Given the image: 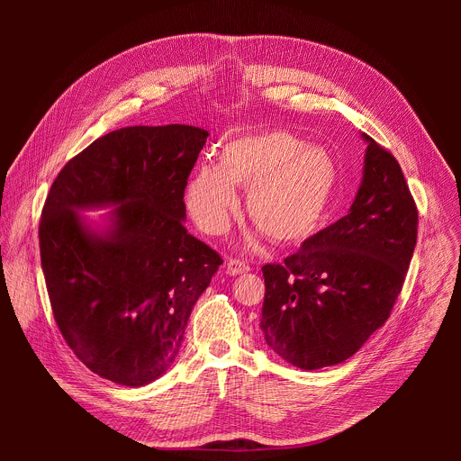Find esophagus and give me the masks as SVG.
Masks as SVG:
<instances>
[{"label":"esophagus","mask_w":461,"mask_h":461,"mask_svg":"<svg viewBox=\"0 0 461 461\" xmlns=\"http://www.w3.org/2000/svg\"><path fill=\"white\" fill-rule=\"evenodd\" d=\"M226 272H228L230 276H240V274L249 272V267L246 265L244 260H240V258H230L228 265H226Z\"/></svg>","instance_id":"34e87169"}]
</instances>
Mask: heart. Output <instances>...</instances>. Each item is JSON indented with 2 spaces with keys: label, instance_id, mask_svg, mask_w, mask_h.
<instances>
[{
  "label": "heart",
  "instance_id": "obj_1",
  "mask_svg": "<svg viewBox=\"0 0 461 461\" xmlns=\"http://www.w3.org/2000/svg\"><path fill=\"white\" fill-rule=\"evenodd\" d=\"M339 184L336 158L285 129L251 131L226 140L217 166L203 164L185 185V206L206 233H221L246 189V213L270 240L312 235L330 210Z\"/></svg>",
  "mask_w": 461,
  "mask_h": 461
}]
</instances>
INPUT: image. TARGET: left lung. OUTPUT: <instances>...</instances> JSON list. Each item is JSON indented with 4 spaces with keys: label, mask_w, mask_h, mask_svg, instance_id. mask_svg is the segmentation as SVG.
Instances as JSON below:
<instances>
[{
    "label": "left lung",
    "mask_w": 461,
    "mask_h": 461,
    "mask_svg": "<svg viewBox=\"0 0 461 461\" xmlns=\"http://www.w3.org/2000/svg\"><path fill=\"white\" fill-rule=\"evenodd\" d=\"M348 215L265 265L260 330L286 363L317 370L352 357L390 317L418 239V210L402 167L368 135Z\"/></svg>",
    "instance_id": "obj_1"
}]
</instances>
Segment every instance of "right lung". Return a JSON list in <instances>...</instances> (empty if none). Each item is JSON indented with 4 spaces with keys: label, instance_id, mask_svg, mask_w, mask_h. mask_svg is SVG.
<instances>
[{
    "label": "right lung",
    "instance_id": "add662e5",
    "mask_svg": "<svg viewBox=\"0 0 461 461\" xmlns=\"http://www.w3.org/2000/svg\"><path fill=\"white\" fill-rule=\"evenodd\" d=\"M206 139L182 123L116 129L65 164L47 194L38 235L54 321L75 356L113 383L166 374L222 265L184 226V189ZM98 207L115 208L105 229L79 215Z\"/></svg>",
    "mask_w": 461,
    "mask_h": 461
}]
</instances>
